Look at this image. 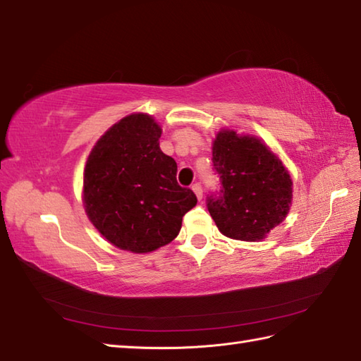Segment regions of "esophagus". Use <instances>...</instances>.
Wrapping results in <instances>:
<instances>
[{"mask_svg": "<svg viewBox=\"0 0 361 361\" xmlns=\"http://www.w3.org/2000/svg\"><path fill=\"white\" fill-rule=\"evenodd\" d=\"M191 190H193L195 191V195H196V197H197V200H202V187H201V183H193V185H191Z\"/></svg>", "mask_w": 361, "mask_h": 361, "instance_id": "34e87169", "label": "esophagus"}]
</instances>
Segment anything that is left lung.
Wrapping results in <instances>:
<instances>
[{
  "mask_svg": "<svg viewBox=\"0 0 361 361\" xmlns=\"http://www.w3.org/2000/svg\"><path fill=\"white\" fill-rule=\"evenodd\" d=\"M213 168L223 188L207 200L210 216L223 235L260 241L286 218L293 180L282 160L254 135L221 129L213 140Z\"/></svg>",
  "mask_w": 361,
  "mask_h": 361,
  "instance_id": "1",
  "label": "left lung"
}]
</instances>
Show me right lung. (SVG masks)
Here are the masks:
<instances>
[{
  "label": "right lung",
  "instance_id": "right-lung-1",
  "mask_svg": "<svg viewBox=\"0 0 361 361\" xmlns=\"http://www.w3.org/2000/svg\"><path fill=\"white\" fill-rule=\"evenodd\" d=\"M161 128L148 114H130L109 128L88 154L82 202L88 219L114 246L134 254L171 243L182 216L196 205L176 180L178 164L161 152Z\"/></svg>",
  "mask_w": 361,
  "mask_h": 361
}]
</instances>
